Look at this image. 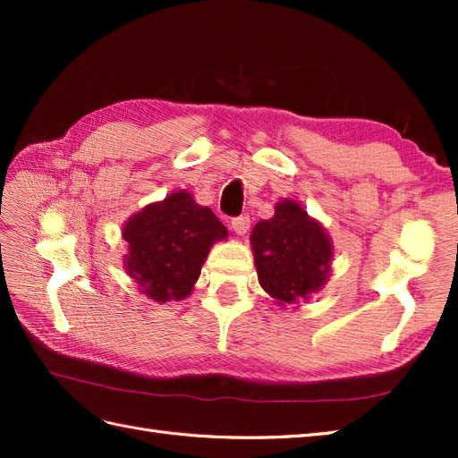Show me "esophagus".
<instances>
[{"label":"esophagus","mask_w":458,"mask_h":458,"mask_svg":"<svg viewBox=\"0 0 458 458\" xmlns=\"http://www.w3.org/2000/svg\"><path fill=\"white\" fill-rule=\"evenodd\" d=\"M232 230L236 232V234H240V236H244L246 232L250 230V216H246V214H242V216H236V218H232Z\"/></svg>","instance_id":"34e87169"}]
</instances>
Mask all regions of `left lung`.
I'll return each instance as SVG.
<instances>
[{
	"label": "left lung",
	"instance_id": "obj_1",
	"mask_svg": "<svg viewBox=\"0 0 458 458\" xmlns=\"http://www.w3.org/2000/svg\"><path fill=\"white\" fill-rule=\"evenodd\" d=\"M259 285L284 303L309 299L325 285L333 246L318 222L293 200H281L274 218L251 230Z\"/></svg>",
	"mask_w": 458,
	"mask_h": 458
}]
</instances>
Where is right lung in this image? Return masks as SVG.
I'll use <instances>...</instances> for the list:
<instances>
[{
    "label": "right lung",
    "instance_id": "obj_1",
    "mask_svg": "<svg viewBox=\"0 0 458 458\" xmlns=\"http://www.w3.org/2000/svg\"><path fill=\"white\" fill-rule=\"evenodd\" d=\"M228 236L208 207H200L187 191L149 204L123 226L130 244L125 269L141 293L157 303L181 301L197 284L210 246Z\"/></svg>",
    "mask_w": 458,
    "mask_h": 458
}]
</instances>
